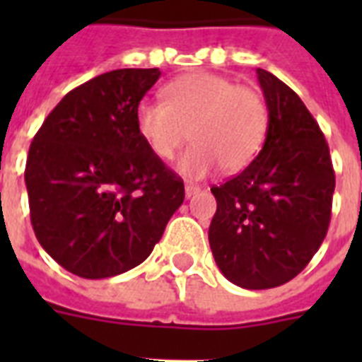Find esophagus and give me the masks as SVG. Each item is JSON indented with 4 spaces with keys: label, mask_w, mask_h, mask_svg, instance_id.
Here are the masks:
<instances>
[{
    "label": "esophagus",
    "mask_w": 362,
    "mask_h": 362,
    "mask_svg": "<svg viewBox=\"0 0 362 362\" xmlns=\"http://www.w3.org/2000/svg\"><path fill=\"white\" fill-rule=\"evenodd\" d=\"M199 189H201V187H199L197 184H186V187H184V192H186V197L187 199L192 197V195H195V193H197Z\"/></svg>",
    "instance_id": "esophagus-1"
}]
</instances>
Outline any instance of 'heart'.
<instances>
[{"label":"heart","mask_w":362,"mask_h":362,"mask_svg":"<svg viewBox=\"0 0 362 362\" xmlns=\"http://www.w3.org/2000/svg\"><path fill=\"white\" fill-rule=\"evenodd\" d=\"M135 127L159 159L173 158L189 133L193 144L178 159V170L204 178L221 165L237 173L252 163L269 131V107L257 90L197 71L170 81L163 101L142 99Z\"/></svg>","instance_id":"obj_1"}]
</instances>
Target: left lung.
I'll return each mask as SVG.
<instances>
[{
    "instance_id": "8db88e82",
    "label": "left lung",
    "mask_w": 362,
    "mask_h": 362,
    "mask_svg": "<svg viewBox=\"0 0 362 362\" xmlns=\"http://www.w3.org/2000/svg\"><path fill=\"white\" fill-rule=\"evenodd\" d=\"M269 131L257 158L221 186L209 229L216 264L244 289L293 280L320 250L331 223L334 169L314 116L291 88L257 69Z\"/></svg>"
}]
</instances>
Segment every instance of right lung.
<instances>
[{
	"label": "right lung",
	"mask_w": 362,
	"mask_h": 362,
	"mask_svg": "<svg viewBox=\"0 0 362 362\" xmlns=\"http://www.w3.org/2000/svg\"><path fill=\"white\" fill-rule=\"evenodd\" d=\"M159 69H116L71 90L33 142L25 187L35 237L73 274L99 280L152 253L184 203V182L135 127Z\"/></svg>",
	"instance_id": "obj_1"
}]
</instances>
